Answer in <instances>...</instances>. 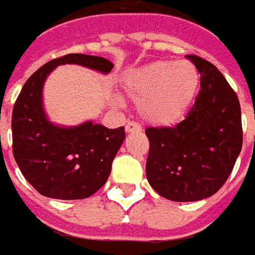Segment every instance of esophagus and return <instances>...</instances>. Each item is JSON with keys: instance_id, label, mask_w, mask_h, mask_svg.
<instances>
[{"instance_id": "obj_1", "label": "esophagus", "mask_w": 255, "mask_h": 255, "mask_svg": "<svg viewBox=\"0 0 255 255\" xmlns=\"http://www.w3.org/2000/svg\"><path fill=\"white\" fill-rule=\"evenodd\" d=\"M125 130H126V133H131V131L140 130V126L137 124H136V122H129V124L126 125Z\"/></svg>"}]
</instances>
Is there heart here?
<instances>
[{"label":"heart","instance_id":"1","mask_svg":"<svg viewBox=\"0 0 255 255\" xmlns=\"http://www.w3.org/2000/svg\"><path fill=\"white\" fill-rule=\"evenodd\" d=\"M199 73L189 61L160 60L128 73L125 92L139 104L140 116L154 126H170L195 98Z\"/></svg>","mask_w":255,"mask_h":255}]
</instances>
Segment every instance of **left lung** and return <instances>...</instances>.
I'll return each instance as SVG.
<instances>
[{
    "label": "left lung",
    "instance_id": "obj_1",
    "mask_svg": "<svg viewBox=\"0 0 255 255\" xmlns=\"http://www.w3.org/2000/svg\"><path fill=\"white\" fill-rule=\"evenodd\" d=\"M188 60L201 74V91L184 121L172 128H147L146 175L158 195L195 202L216 194L242 151L240 102L212 63L194 54Z\"/></svg>",
    "mask_w": 255,
    "mask_h": 255
}]
</instances>
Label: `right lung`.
Instances as JSON below:
<instances>
[{"instance_id":"right-lung-1","label":"right lung","mask_w":255,"mask_h":255,"mask_svg":"<svg viewBox=\"0 0 255 255\" xmlns=\"http://www.w3.org/2000/svg\"><path fill=\"white\" fill-rule=\"evenodd\" d=\"M63 64H78L102 74L114 68L104 57L73 53L35 71L12 111V151L22 175L39 194L71 201L94 195L107 182L126 134L124 126L108 129L92 121L61 126L49 121L43 85L53 70Z\"/></svg>"}]
</instances>
